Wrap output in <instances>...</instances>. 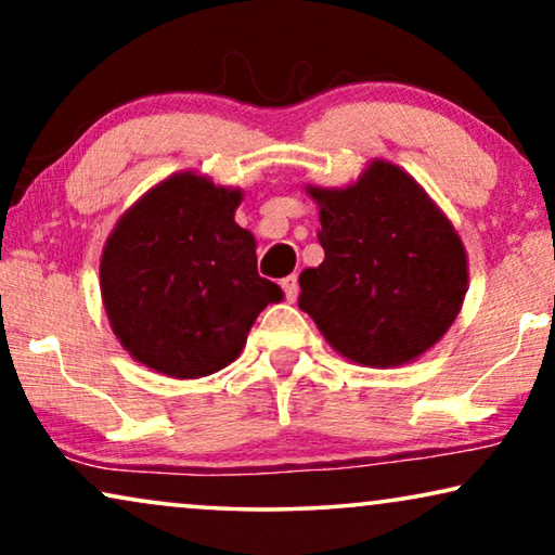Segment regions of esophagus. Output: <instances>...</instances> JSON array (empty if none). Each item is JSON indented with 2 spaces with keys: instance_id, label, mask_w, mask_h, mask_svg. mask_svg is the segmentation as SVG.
I'll return each instance as SVG.
<instances>
[{
  "instance_id": "esophagus-1",
  "label": "esophagus",
  "mask_w": 555,
  "mask_h": 555,
  "mask_svg": "<svg viewBox=\"0 0 555 555\" xmlns=\"http://www.w3.org/2000/svg\"><path fill=\"white\" fill-rule=\"evenodd\" d=\"M280 287H283L285 298L291 300V302H293L295 298H298V291H300V287H298V278H295V275H287V278L280 280Z\"/></svg>"
}]
</instances>
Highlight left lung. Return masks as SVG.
I'll list each match as a JSON object with an SVG mask.
<instances>
[{
  "label": "left lung",
  "instance_id": "left-lung-1",
  "mask_svg": "<svg viewBox=\"0 0 555 555\" xmlns=\"http://www.w3.org/2000/svg\"><path fill=\"white\" fill-rule=\"evenodd\" d=\"M308 194L321 207L325 260L300 272V310L363 366H401L429 351L467 293V255L450 219L389 162L351 186Z\"/></svg>",
  "mask_w": 555,
  "mask_h": 555
}]
</instances>
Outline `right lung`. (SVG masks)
Returning a JSON list of instances; mask_svg holds the SVG:
<instances>
[{
    "label": "right lung",
    "instance_id": "1",
    "mask_svg": "<svg viewBox=\"0 0 555 555\" xmlns=\"http://www.w3.org/2000/svg\"><path fill=\"white\" fill-rule=\"evenodd\" d=\"M240 189L173 173L118 219L101 295L120 346L143 366L199 378L230 366L255 318L283 291L257 275L253 232L234 222Z\"/></svg>",
    "mask_w": 555,
    "mask_h": 555
}]
</instances>
